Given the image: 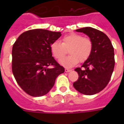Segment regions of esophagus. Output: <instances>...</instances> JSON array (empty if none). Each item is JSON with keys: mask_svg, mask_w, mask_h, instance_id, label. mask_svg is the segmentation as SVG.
<instances>
[{"mask_svg": "<svg viewBox=\"0 0 124 124\" xmlns=\"http://www.w3.org/2000/svg\"><path fill=\"white\" fill-rule=\"evenodd\" d=\"M71 71V70H70V69H68V68H65V72H66V73Z\"/></svg>", "mask_w": 124, "mask_h": 124, "instance_id": "34e87169", "label": "esophagus"}]
</instances>
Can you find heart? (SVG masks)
Wrapping results in <instances>:
<instances>
[{"label":"heart","mask_w":124,"mask_h":124,"mask_svg":"<svg viewBox=\"0 0 124 124\" xmlns=\"http://www.w3.org/2000/svg\"><path fill=\"white\" fill-rule=\"evenodd\" d=\"M92 48V42L89 38L82 37L77 33L65 35L62 39V43L56 40L50 46L51 52L57 60L63 58L67 49H69L70 55L60 60V64L65 67H72L78 61H85L90 56Z\"/></svg>","instance_id":"obj_1"}]
</instances>
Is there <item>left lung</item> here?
Instances as JSON below:
<instances>
[{"label":"left lung","instance_id":"left-lung-1","mask_svg":"<svg viewBox=\"0 0 124 124\" xmlns=\"http://www.w3.org/2000/svg\"><path fill=\"white\" fill-rule=\"evenodd\" d=\"M76 31L88 36L93 48L81 68L75 70L78 74V79L73 83V87L84 94H96L106 87L111 79L115 67L114 48L108 36L99 30L86 27Z\"/></svg>","mask_w":124,"mask_h":124}]
</instances>
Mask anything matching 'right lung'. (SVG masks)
Returning a JSON list of instances; mask_svg holds the SVG:
<instances>
[{
	"label": "right lung",
	"mask_w": 124,
	"mask_h": 124,
	"mask_svg": "<svg viewBox=\"0 0 124 124\" xmlns=\"http://www.w3.org/2000/svg\"><path fill=\"white\" fill-rule=\"evenodd\" d=\"M60 32L35 29L24 32L12 49V71L19 86L32 96H42L52 89L64 68L52 56L50 46ZM49 65L54 68H49Z\"/></svg>",
	"instance_id": "right-lung-1"
}]
</instances>
